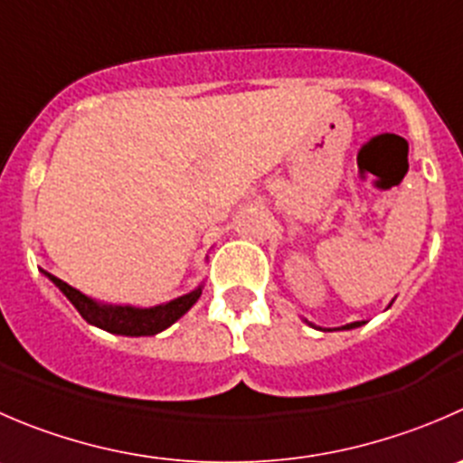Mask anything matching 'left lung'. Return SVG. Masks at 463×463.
<instances>
[{"label": "left lung", "mask_w": 463, "mask_h": 463, "mask_svg": "<svg viewBox=\"0 0 463 463\" xmlns=\"http://www.w3.org/2000/svg\"><path fill=\"white\" fill-rule=\"evenodd\" d=\"M362 323H364V321H355V323H345V326H344V327H341V330H351V327H360V326H362Z\"/></svg>", "instance_id": "8db88e82"}]
</instances>
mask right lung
<instances>
[{
	"label": "right lung",
	"mask_w": 463,
	"mask_h": 463,
	"mask_svg": "<svg viewBox=\"0 0 463 463\" xmlns=\"http://www.w3.org/2000/svg\"><path fill=\"white\" fill-rule=\"evenodd\" d=\"M62 294L67 296L71 305L79 309L80 317L92 326L101 327V330L112 332V335H127V336H145V335H158V332L167 330L172 323H176L192 305L199 300L203 285L196 287L194 291L178 298L169 300L165 305H156V307H131V305H106L97 303L90 296L80 294L71 285L62 282L61 278L52 276V273L43 271Z\"/></svg>",
	"instance_id": "obj_1"
}]
</instances>
